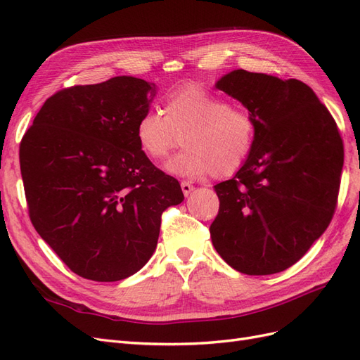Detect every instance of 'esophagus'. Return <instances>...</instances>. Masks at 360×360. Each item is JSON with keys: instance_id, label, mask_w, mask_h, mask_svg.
<instances>
[{"instance_id": "34e87169", "label": "esophagus", "mask_w": 360, "mask_h": 360, "mask_svg": "<svg viewBox=\"0 0 360 360\" xmlns=\"http://www.w3.org/2000/svg\"><path fill=\"white\" fill-rule=\"evenodd\" d=\"M180 186H181V191H183V193H184V197H189V195L192 193V191L195 189L189 181H181Z\"/></svg>"}]
</instances>
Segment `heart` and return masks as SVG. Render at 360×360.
I'll list each match as a JSON object with an SVG mask.
<instances>
[{
	"label": "heart",
	"mask_w": 360,
	"mask_h": 360,
	"mask_svg": "<svg viewBox=\"0 0 360 360\" xmlns=\"http://www.w3.org/2000/svg\"><path fill=\"white\" fill-rule=\"evenodd\" d=\"M255 134L252 114L198 86L171 94L162 114L147 111L135 126L141 151L155 162L167 159L181 136L184 150L165 171L183 179L231 176L249 158Z\"/></svg>",
	"instance_id": "obj_1"
}]
</instances>
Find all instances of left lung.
I'll use <instances>...</instances> for the list:
<instances>
[{
	"mask_svg": "<svg viewBox=\"0 0 360 360\" xmlns=\"http://www.w3.org/2000/svg\"><path fill=\"white\" fill-rule=\"evenodd\" d=\"M257 123L243 167L217 183L214 249L246 275L291 267L329 226L335 213L342 139L333 117L307 84L233 70L214 84Z\"/></svg>",
	"mask_w": 360,
	"mask_h": 360,
	"instance_id": "1",
	"label": "left lung"
}]
</instances>
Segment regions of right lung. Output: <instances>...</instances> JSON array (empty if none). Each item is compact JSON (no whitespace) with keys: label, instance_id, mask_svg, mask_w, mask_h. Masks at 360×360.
<instances>
[{"label":"right lung","instance_id":"1","mask_svg":"<svg viewBox=\"0 0 360 360\" xmlns=\"http://www.w3.org/2000/svg\"><path fill=\"white\" fill-rule=\"evenodd\" d=\"M155 96L153 82L134 76L70 86L43 103L20 141L31 222L85 279L114 282L143 269L163 210L184 200L135 138Z\"/></svg>","mask_w":360,"mask_h":360}]
</instances>
